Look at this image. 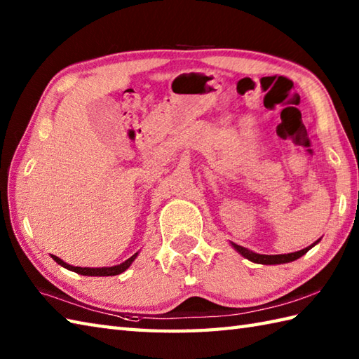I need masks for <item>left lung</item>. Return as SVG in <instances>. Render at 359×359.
<instances>
[{
    "label": "left lung",
    "instance_id": "8db88e82",
    "mask_svg": "<svg viewBox=\"0 0 359 359\" xmlns=\"http://www.w3.org/2000/svg\"><path fill=\"white\" fill-rule=\"evenodd\" d=\"M318 242L319 241H316L315 243H311V245L307 247V248L294 251V253H288V255H259V253H255V251H251L245 247L238 245V243H231V245L234 247L236 251H238V253H241L243 257H247L248 261H251V262L262 264V265H276V264H287V262L296 261V259H299L301 256L306 255L311 247H315Z\"/></svg>",
    "mask_w": 359,
    "mask_h": 359
}]
</instances>
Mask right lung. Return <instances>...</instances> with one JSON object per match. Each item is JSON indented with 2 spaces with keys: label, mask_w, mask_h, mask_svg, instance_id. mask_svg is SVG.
<instances>
[{
  "label": "right lung",
  "mask_w": 359,
  "mask_h": 359,
  "mask_svg": "<svg viewBox=\"0 0 359 359\" xmlns=\"http://www.w3.org/2000/svg\"><path fill=\"white\" fill-rule=\"evenodd\" d=\"M137 255H139V253L133 255L131 257L126 259V261L121 262L120 265L102 266V269H89V266H85V269H83V266H74V265L66 264L65 261H62V259L57 257V256H53V255H52V259H53V261H55L57 264L65 266V269L71 270V271H75V273H79V274H83V276H116V274L123 273L125 270L129 269V265H131V264L134 262V259L137 257Z\"/></svg>",
  "instance_id": "add662e5"
}]
</instances>
